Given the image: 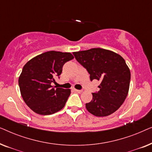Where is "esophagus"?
Listing matches in <instances>:
<instances>
[{
    "label": "esophagus",
    "instance_id": "obj_1",
    "mask_svg": "<svg viewBox=\"0 0 152 152\" xmlns=\"http://www.w3.org/2000/svg\"><path fill=\"white\" fill-rule=\"evenodd\" d=\"M74 91H75V92H77L78 93H81L82 92V90H77V89H74Z\"/></svg>",
    "mask_w": 152,
    "mask_h": 152
}]
</instances>
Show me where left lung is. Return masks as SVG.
<instances>
[{
	"label": "left lung",
	"mask_w": 152,
	"mask_h": 152,
	"mask_svg": "<svg viewBox=\"0 0 152 152\" xmlns=\"http://www.w3.org/2000/svg\"><path fill=\"white\" fill-rule=\"evenodd\" d=\"M79 63L90 74L92 81H100L98 92L86 104L89 113L104 117L119 109L125 100L129 88L131 72L121 56L103 48H92L72 53Z\"/></svg>",
	"instance_id": "1"
}]
</instances>
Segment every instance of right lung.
Returning a JSON list of instances; mask_svg holds the SVG:
<instances>
[{"label":"right lung","instance_id":"add662e5","mask_svg":"<svg viewBox=\"0 0 152 152\" xmlns=\"http://www.w3.org/2000/svg\"><path fill=\"white\" fill-rule=\"evenodd\" d=\"M74 57L70 53L48 51L26 64L18 78L21 96L27 105L39 115H51L63 109L70 89L54 88L51 84L62 72L64 64Z\"/></svg>","mask_w":152,"mask_h":152}]
</instances>
